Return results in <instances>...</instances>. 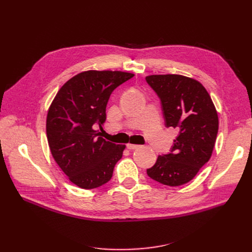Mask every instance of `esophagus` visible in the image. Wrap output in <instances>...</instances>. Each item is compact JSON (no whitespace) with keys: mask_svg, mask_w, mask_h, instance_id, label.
Returning <instances> with one entry per match:
<instances>
[{"mask_svg":"<svg viewBox=\"0 0 252 252\" xmlns=\"http://www.w3.org/2000/svg\"><path fill=\"white\" fill-rule=\"evenodd\" d=\"M140 146H139V145H136V144H127L126 145V148L127 149H129V150H134V149H137V148H139Z\"/></svg>","mask_w":252,"mask_h":252,"instance_id":"esophagus-1","label":"esophagus"}]
</instances>
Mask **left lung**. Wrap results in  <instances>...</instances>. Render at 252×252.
<instances>
[{
    "instance_id": "left-lung-1",
    "label": "left lung",
    "mask_w": 252,
    "mask_h": 252,
    "mask_svg": "<svg viewBox=\"0 0 252 252\" xmlns=\"http://www.w3.org/2000/svg\"><path fill=\"white\" fill-rule=\"evenodd\" d=\"M146 81L160 98L165 126L179 130L171 153L158 156L147 175L166 186H181L210 159L219 130L218 111L206 89L192 77L153 74Z\"/></svg>"
}]
</instances>
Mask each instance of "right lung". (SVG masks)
<instances>
[{"mask_svg": "<svg viewBox=\"0 0 252 252\" xmlns=\"http://www.w3.org/2000/svg\"><path fill=\"white\" fill-rule=\"evenodd\" d=\"M134 73L87 70L68 79L53 99L47 114V139L53 158L68 180L82 189L110 181L126 145L99 137L106 106L114 89Z\"/></svg>", "mask_w": 252, "mask_h": 252, "instance_id": "1", "label": "right lung"}]
</instances>
